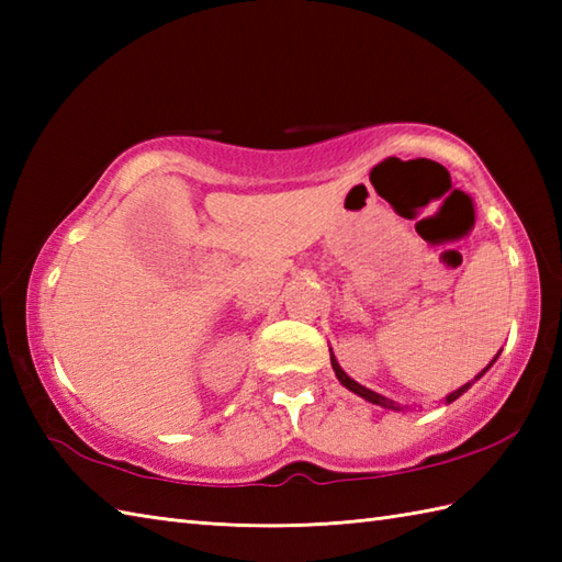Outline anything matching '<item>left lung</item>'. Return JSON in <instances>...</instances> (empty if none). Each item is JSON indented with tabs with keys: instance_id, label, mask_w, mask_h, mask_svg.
<instances>
[{
	"instance_id": "1",
	"label": "left lung",
	"mask_w": 562,
	"mask_h": 562,
	"mask_svg": "<svg viewBox=\"0 0 562 562\" xmlns=\"http://www.w3.org/2000/svg\"><path fill=\"white\" fill-rule=\"evenodd\" d=\"M499 352H503V350H499ZM499 352L493 357V362L491 364H487L485 369H483V372L479 374V376H475L473 381H469V384H463V386H459L457 391H451L449 393V396L445 398V403L449 405V403H453V401H457L459 396H463V393L465 391H469L473 384H475V381H479L485 372H487V369H491L493 364H495V360H497V357H499ZM330 364H333V372H336V376H338V381H340V384L345 386V389H348V391H352V393H357V396H360V398H364V401H369V403H374V405H379V408H386V411H403V408H408V405H401V403H396V401H391V398H386V396H381V393H376V391H372V389H367V386H362V384H357V381L355 379H350L348 374H345L342 372V367L338 364V360H336V355H333V350H330Z\"/></svg>"
}]
</instances>
